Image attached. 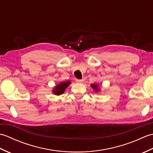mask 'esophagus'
<instances>
[{"mask_svg":"<svg viewBox=\"0 0 153 153\" xmlns=\"http://www.w3.org/2000/svg\"><path fill=\"white\" fill-rule=\"evenodd\" d=\"M76 82L77 83H82L83 82V79H76Z\"/></svg>","mask_w":153,"mask_h":153,"instance_id":"obj_1","label":"esophagus"}]
</instances>
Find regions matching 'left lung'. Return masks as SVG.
<instances>
[{"instance_id": "obj_1", "label": "left lung", "mask_w": 153, "mask_h": 153, "mask_svg": "<svg viewBox=\"0 0 153 153\" xmlns=\"http://www.w3.org/2000/svg\"><path fill=\"white\" fill-rule=\"evenodd\" d=\"M91 88L95 91L96 92V93H98V92H99L100 91V89H99V85L98 84H96V83H92V84H91Z\"/></svg>"}]
</instances>
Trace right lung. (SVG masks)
<instances>
[{
	"instance_id": "right-lung-1",
	"label": "right lung",
	"mask_w": 153,
	"mask_h": 153,
	"mask_svg": "<svg viewBox=\"0 0 153 153\" xmlns=\"http://www.w3.org/2000/svg\"><path fill=\"white\" fill-rule=\"evenodd\" d=\"M71 84V82L70 81H65V82H61L56 86H54L53 89L52 90V92L53 93L54 95L59 96L62 94H63L65 91V90L67 87Z\"/></svg>"
}]
</instances>
